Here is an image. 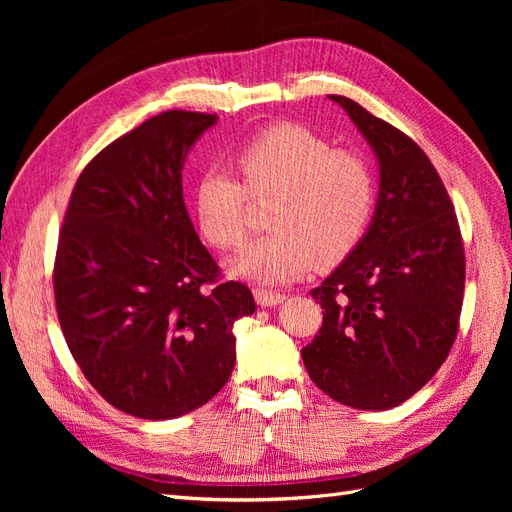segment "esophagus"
Masks as SVG:
<instances>
[{
	"label": "esophagus",
	"instance_id": "1",
	"mask_svg": "<svg viewBox=\"0 0 512 512\" xmlns=\"http://www.w3.org/2000/svg\"><path fill=\"white\" fill-rule=\"evenodd\" d=\"M254 299L262 307H275V305H280V303L286 301L284 294L273 292V290H265V288H256L254 290Z\"/></svg>",
	"mask_w": 512,
	"mask_h": 512
}]
</instances>
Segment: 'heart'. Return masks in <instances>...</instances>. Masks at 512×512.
Masks as SVG:
<instances>
[{"instance_id":"heart-1","label":"heart","mask_w":512,"mask_h":512,"mask_svg":"<svg viewBox=\"0 0 512 512\" xmlns=\"http://www.w3.org/2000/svg\"><path fill=\"white\" fill-rule=\"evenodd\" d=\"M245 184L256 198L277 196L275 235L254 241L228 260V273L256 284L299 280L318 260L344 258L359 243L376 207V177L365 158L335 147L307 128L275 126L237 153ZM247 191L228 170L209 166L194 185L200 235L220 250L245 239Z\"/></svg>"}]
</instances>
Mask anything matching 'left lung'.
Listing matches in <instances>:
<instances>
[{
    "mask_svg": "<svg viewBox=\"0 0 512 512\" xmlns=\"http://www.w3.org/2000/svg\"><path fill=\"white\" fill-rule=\"evenodd\" d=\"M329 100L374 151L378 198L365 235L312 290L322 327L301 356L309 378L339 404L389 410L421 391L451 352L466 256L425 151L354 100Z\"/></svg>",
    "mask_w": 512,
    "mask_h": 512,
    "instance_id": "8db88e82",
    "label": "left lung"
}]
</instances>
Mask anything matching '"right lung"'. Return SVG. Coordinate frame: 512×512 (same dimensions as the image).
I'll return each instance as SVG.
<instances>
[{
	"label": "right lung",
	"mask_w": 512,
	"mask_h": 512,
	"mask_svg": "<svg viewBox=\"0 0 512 512\" xmlns=\"http://www.w3.org/2000/svg\"><path fill=\"white\" fill-rule=\"evenodd\" d=\"M218 115L166 111L87 164L55 258V303L74 361L117 410L166 421L218 395L250 288L205 284L218 265L183 200V164Z\"/></svg>",
	"instance_id": "right-lung-1"
}]
</instances>
